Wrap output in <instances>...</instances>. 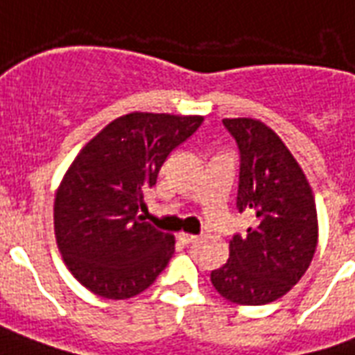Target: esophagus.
Segmentation results:
<instances>
[{"instance_id": "1", "label": "esophagus", "mask_w": 355, "mask_h": 355, "mask_svg": "<svg viewBox=\"0 0 355 355\" xmlns=\"http://www.w3.org/2000/svg\"><path fill=\"white\" fill-rule=\"evenodd\" d=\"M178 241L182 244H196L199 237L198 235H190V233H178Z\"/></svg>"}]
</instances>
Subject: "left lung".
I'll return each mask as SVG.
<instances>
[{"label":"left lung","instance_id":"left-lung-1","mask_svg":"<svg viewBox=\"0 0 355 355\" xmlns=\"http://www.w3.org/2000/svg\"><path fill=\"white\" fill-rule=\"evenodd\" d=\"M241 152L237 209L256 216L230 241V259L211 272L231 303L267 304L309 269L318 244L314 193L297 159L277 133L254 118H224Z\"/></svg>","mask_w":355,"mask_h":355}]
</instances>
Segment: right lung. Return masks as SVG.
I'll list each match as a JSON object with an SVG mask.
<instances>
[{
    "mask_svg": "<svg viewBox=\"0 0 355 355\" xmlns=\"http://www.w3.org/2000/svg\"><path fill=\"white\" fill-rule=\"evenodd\" d=\"M203 116L130 112L112 120L62 178L54 199L58 250L78 282L105 299L144 291L175 252V237L144 222L143 191Z\"/></svg>",
    "mask_w": 355,
    "mask_h": 355,
    "instance_id": "add662e5",
    "label": "right lung"
}]
</instances>
